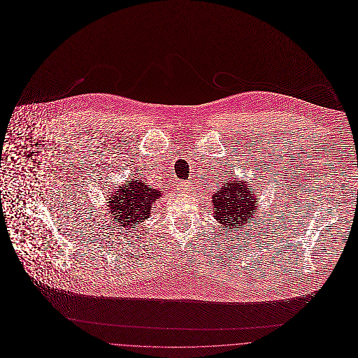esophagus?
I'll use <instances>...</instances> for the list:
<instances>
[{
    "label": "esophagus",
    "instance_id": "esophagus-1",
    "mask_svg": "<svg viewBox=\"0 0 358 358\" xmlns=\"http://www.w3.org/2000/svg\"><path fill=\"white\" fill-rule=\"evenodd\" d=\"M179 189L183 193H187L192 189V183L190 182H179Z\"/></svg>",
    "mask_w": 358,
    "mask_h": 358
}]
</instances>
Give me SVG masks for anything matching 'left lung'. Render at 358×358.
Here are the masks:
<instances>
[{"label":"left lung","instance_id":"1","mask_svg":"<svg viewBox=\"0 0 358 358\" xmlns=\"http://www.w3.org/2000/svg\"><path fill=\"white\" fill-rule=\"evenodd\" d=\"M212 204L216 208L213 216L224 224V230L248 223L255 212L256 199L245 182H226L219 192L212 196Z\"/></svg>","mask_w":358,"mask_h":358}]
</instances>
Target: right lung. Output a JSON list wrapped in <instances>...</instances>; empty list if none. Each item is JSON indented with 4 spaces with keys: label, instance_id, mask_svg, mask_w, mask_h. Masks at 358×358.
I'll use <instances>...</instances> for the list:
<instances>
[{
    "label": "right lung",
    "instance_id": "obj_1",
    "mask_svg": "<svg viewBox=\"0 0 358 358\" xmlns=\"http://www.w3.org/2000/svg\"><path fill=\"white\" fill-rule=\"evenodd\" d=\"M159 196L157 189H149L141 180L131 179L108 197V210L117 219L118 226L132 227L150 217L152 205L158 201Z\"/></svg>",
    "mask_w": 358,
    "mask_h": 358
}]
</instances>
